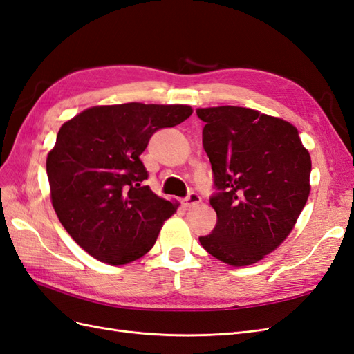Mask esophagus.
I'll list each match as a JSON object with an SVG mask.
<instances>
[{"label": "esophagus", "instance_id": "obj_1", "mask_svg": "<svg viewBox=\"0 0 354 354\" xmlns=\"http://www.w3.org/2000/svg\"><path fill=\"white\" fill-rule=\"evenodd\" d=\"M201 202H202V197L197 193H190L185 197V199H183V205L185 208L196 207V205H199Z\"/></svg>", "mask_w": 354, "mask_h": 354}]
</instances>
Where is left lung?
<instances>
[{"label":"left lung","mask_w":354,"mask_h":354,"mask_svg":"<svg viewBox=\"0 0 354 354\" xmlns=\"http://www.w3.org/2000/svg\"><path fill=\"white\" fill-rule=\"evenodd\" d=\"M196 113L218 190L209 199L217 225L199 241L227 266H252L285 241L305 208L310 155L281 118L235 105Z\"/></svg>","instance_id":"left-lung-1"}]
</instances>
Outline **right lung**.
<instances>
[{
	"label": "right lung",
	"instance_id": "obj_1",
	"mask_svg": "<svg viewBox=\"0 0 354 354\" xmlns=\"http://www.w3.org/2000/svg\"><path fill=\"white\" fill-rule=\"evenodd\" d=\"M190 105H96L64 122L46 157L51 202L75 243L97 261L125 266L152 249L179 203L143 185L140 155L160 128L192 116Z\"/></svg>",
	"mask_w": 354,
	"mask_h": 354
}]
</instances>
